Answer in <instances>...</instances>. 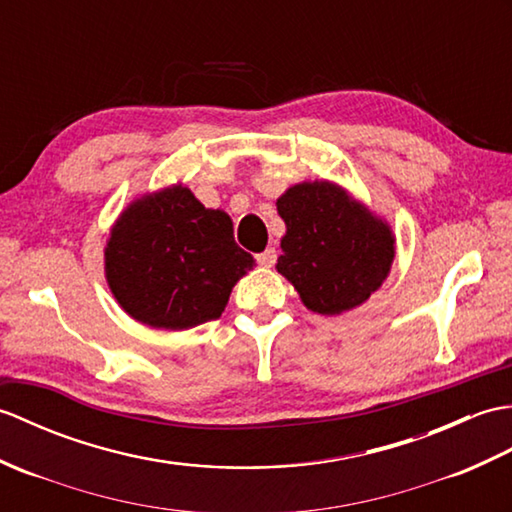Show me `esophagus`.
Wrapping results in <instances>:
<instances>
[{
    "label": "esophagus",
    "instance_id": "esophagus-1",
    "mask_svg": "<svg viewBox=\"0 0 512 512\" xmlns=\"http://www.w3.org/2000/svg\"><path fill=\"white\" fill-rule=\"evenodd\" d=\"M276 258H278V254H276L274 247H267L265 252H260V254L256 256V260H258V263L263 265V267H271V265H274Z\"/></svg>",
    "mask_w": 512,
    "mask_h": 512
}]
</instances>
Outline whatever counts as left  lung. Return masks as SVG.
Here are the masks:
<instances>
[{"instance_id": "8db88e82", "label": "left lung", "mask_w": 512, "mask_h": 512, "mask_svg": "<svg viewBox=\"0 0 512 512\" xmlns=\"http://www.w3.org/2000/svg\"><path fill=\"white\" fill-rule=\"evenodd\" d=\"M287 225L276 269L306 309L337 315L366 302L394 260V236L381 219L328 181H304L278 199Z\"/></svg>"}]
</instances>
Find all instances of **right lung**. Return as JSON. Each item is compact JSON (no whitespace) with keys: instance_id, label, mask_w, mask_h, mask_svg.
Wrapping results in <instances>:
<instances>
[{"instance_id":"obj_1","label":"right lung","mask_w":512,"mask_h":512,"mask_svg":"<svg viewBox=\"0 0 512 512\" xmlns=\"http://www.w3.org/2000/svg\"><path fill=\"white\" fill-rule=\"evenodd\" d=\"M252 267L232 219L203 208L184 186L131 203L105 249L107 282L122 309L168 331L221 317L236 280Z\"/></svg>"}]
</instances>
